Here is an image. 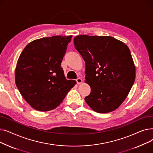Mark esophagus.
Returning <instances> with one entry per match:
<instances>
[{"mask_svg":"<svg viewBox=\"0 0 153 153\" xmlns=\"http://www.w3.org/2000/svg\"><path fill=\"white\" fill-rule=\"evenodd\" d=\"M76 82H77V84H81L82 82V80L81 78H77L76 79Z\"/></svg>","mask_w":153,"mask_h":153,"instance_id":"1","label":"esophagus"}]
</instances>
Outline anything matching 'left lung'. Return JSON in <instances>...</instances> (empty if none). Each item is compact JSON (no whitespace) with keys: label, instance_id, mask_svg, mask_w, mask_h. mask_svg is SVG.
<instances>
[{"label":"left lung","instance_id":"1","mask_svg":"<svg viewBox=\"0 0 153 153\" xmlns=\"http://www.w3.org/2000/svg\"><path fill=\"white\" fill-rule=\"evenodd\" d=\"M76 49L85 62V83L91 89L87 105L100 114L118 108L135 80V66L128 47L109 36L78 35Z\"/></svg>","mask_w":153,"mask_h":153}]
</instances>
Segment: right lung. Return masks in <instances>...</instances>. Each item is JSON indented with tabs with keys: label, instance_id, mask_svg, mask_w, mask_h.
I'll return each mask as SVG.
<instances>
[{
	"label": "right lung",
	"instance_id": "obj_1",
	"mask_svg": "<svg viewBox=\"0 0 153 153\" xmlns=\"http://www.w3.org/2000/svg\"><path fill=\"white\" fill-rule=\"evenodd\" d=\"M72 36L38 39L22 51L15 68V83L23 99L36 110L47 111L60 105L76 84L67 80L61 63Z\"/></svg>",
	"mask_w": 153,
	"mask_h": 153
}]
</instances>
